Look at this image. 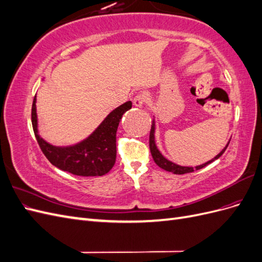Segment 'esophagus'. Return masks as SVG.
I'll return each mask as SVG.
<instances>
[{
    "mask_svg": "<svg viewBox=\"0 0 262 262\" xmlns=\"http://www.w3.org/2000/svg\"><path fill=\"white\" fill-rule=\"evenodd\" d=\"M145 99H146V96L144 94H138L136 97L133 98V105L138 107V108H141L143 107L144 102H145Z\"/></svg>",
    "mask_w": 262,
    "mask_h": 262,
    "instance_id": "1",
    "label": "esophagus"
}]
</instances>
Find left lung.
Segmentation results:
<instances>
[{
  "instance_id": "8db88e82",
  "label": "left lung",
  "mask_w": 262,
  "mask_h": 262,
  "mask_svg": "<svg viewBox=\"0 0 262 262\" xmlns=\"http://www.w3.org/2000/svg\"><path fill=\"white\" fill-rule=\"evenodd\" d=\"M155 130H156V125H155V119H153L152 121V128H150V132H149V149H150V154H152L153 156V160L154 162L160 166L161 168H163L164 170L166 171H170L172 173H176V175H182V173H187V172H192L194 170H198V169H201L203 167H205V166L211 164L212 162H214L215 160H217V158L223 154L225 152V149L228 145L229 142H227L226 146L221 150V152L214 157L212 158V160H210L209 162L204 163V164H201L199 166H195V167H190V166H181V165H178V164H175L173 162L167 160L162 153L161 150L158 149L157 145H156V141H155Z\"/></svg>"
}]
</instances>
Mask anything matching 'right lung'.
Returning <instances> with one entry per match:
<instances>
[{"label":"right lung","instance_id":"add662e5","mask_svg":"<svg viewBox=\"0 0 262 262\" xmlns=\"http://www.w3.org/2000/svg\"><path fill=\"white\" fill-rule=\"evenodd\" d=\"M36 101L35 96L31 123L39 146L52 165L61 170L84 177L102 176L114 167L117 156L116 133L123 114L132 107L131 101L114 109L89 137L68 146L52 145L40 137Z\"/></svg>","mask_w":262,"mask_h":262}]
</instances>
